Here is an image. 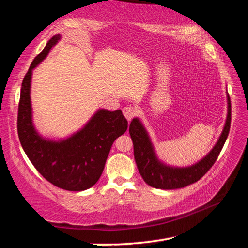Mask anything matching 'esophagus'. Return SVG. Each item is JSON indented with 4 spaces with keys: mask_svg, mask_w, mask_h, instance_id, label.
<instances>
[{
    "mask_svg": "<svg viewBox=\"0 0 248 248\" xmlns=\"http://www.w3.org/2000/svg\"><path fill=\"white\" fill-rule=\"evenodd\" d=\"M136 108L131 105H127V106L124 107V115L128 120H131L134 116H136Z\"/></svg>",
    "mask_w": 248,
    "mask_h": 248,
    "instance_id": "obj_1",
    "label": "esophagus"
}]
</instances>
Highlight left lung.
I'll list each match as a JSON object with an SVG mask.
<instances>
[{
	"instance_id": "8db88e82",
	"label": "left lung",
	"mask_w": 248,
	"mask_h": 248,
	"mask_svg": "<svg viewBox=\"0 0 248 248\" xmlns=\"http://www.w3.org/2000/svg\"><path fill=\"white\" fill-rule=\"evenodd\" d=\"M228 118L215 148L197 164L185 169H174L159 162L143 125L141 124L139 119H133L130 124L129 132L133 142L134 159L144 182L157 189H177L198 182L216 163L229 136L231 127L230 96H228Z\"/></svg>"
}]
</instances>
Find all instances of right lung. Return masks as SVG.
Here are the masks:
<instances>
[{
    "label": "right lung",
    "mask_w": 248,
    "mask_h": 248,
    "mask_svg": "<svg viewBox=\"0 0 248 248\" xmlns=\"http://www.w3.org/2000/svg\"><path fill=\"white\" fill-rule=\"evenodd\" d=\"M60 36H53L31 62L23 79L17 115L18 138L25 153L43 177L70 191L89 189L102 175L109 151L117 138L127 131L121 110H98L81 131L62 141L41 138L31 121V71L44 60Z\"/></svg>",
    "instance_id": "add662e5"
}]
</instances>
